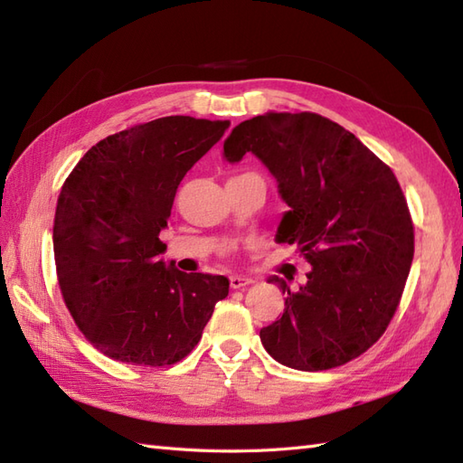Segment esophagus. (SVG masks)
<instances>
[{"mask_svg": "<svg viewBox=\"0 0 463 463\" xmlns=\"http://www.w3.org/2000/svg\"><path fill=\"white\" fill-rule=\"evenodd\" d=\"M251 283H253V279H250V277H241V275L230 277V287L232 288H243V287L251 285Z\"/></svg>", "mask_w": 463, "mask_h": 463, "instance_id": "esophagus-1", "label": "esophagus"}]
</instances>
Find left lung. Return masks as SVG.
Masks as SVG:
<instances>
[{
	"label": "left lung",
	"instance_id": "obj_1",
	"mask_svg": "<svg viewBox=\"0 0 463 463\" xmlns=\"http://www.w3.org/2000/svg\"><path fill=\"white\" fill-rule=\"evenodd\" d=\"M253 153L288 204L277 240L298 245L312 265L285 312L261 330L279 364L300 371L340 367L385 334L402 297L414 228L397 176L335 121L312 111L241 121L223 143L238 163Z\"/></svg>",
	"mask_w": 463,
	"mask_h": 463
}]
</instances>
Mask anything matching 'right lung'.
I'll use <instances>...</instances> for the list:
<instances>
[{
  "label": "right lung",
  "mask_w": 463,
  "mask_h": 463,
  "mask_svg": "<svg viewBox=\"0 0 463 463\" xmlns=\"http://www.w3.org/2000/svg\"><path fill=\"white\" fill-rule=\"evenodd\" d=\"M230 121L168 116L109 135L64 180L56 202V277L78 330L121 364L165 367L200 342L222 275L165 267L159 240L184 175Z\"/></svg>",
  "instance_id": "1"
}]
</instances>
